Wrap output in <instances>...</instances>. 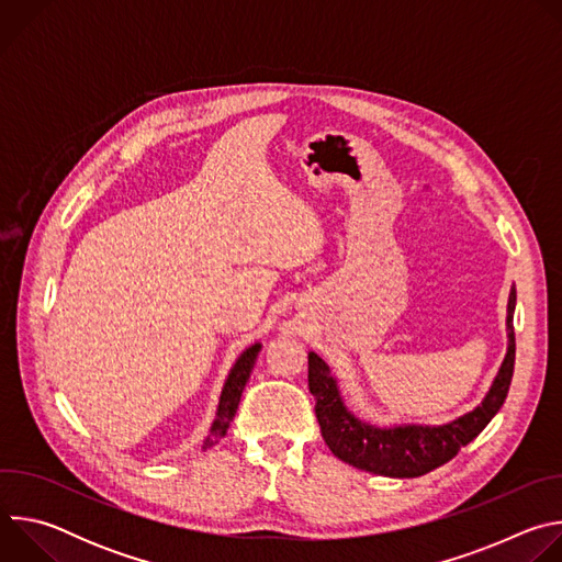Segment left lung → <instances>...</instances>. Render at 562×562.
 <instances>
[{
	"label": "left lung",
	"mask_w": 562,
	"mask_h": 562,
	"mask_svg": "<svg viewBox=\"0 0 562 562\" xmlns=\"http://www.w3.org/2000/svg\"><path fill=\"white\" fill-rule=\"evenodd\" d=\"M516 286L507 302V353L485 397L471 412L442 425H371L360 420L345 403L331 367L315 351H308V391L315 400V418L325 442L336 458L389 477H418L449 462L460 447L469 445L501 412L516 362L514 336Z\"/></svg>",
	"instance_id": "1"
}]
</instances>
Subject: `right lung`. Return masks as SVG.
Wrapping results in <instances>:
<instances>
[{"label": "right lung", "instance_id": "obj_1", "mask_svg": "<svg viewBox=\"0 0 562 562\" xmlns=\"http://www.w3.org/2000/svg\"><path fill=\"white\" fill-rule=\"evenodd\" d=\"M260 351H262V342H254L251 347H247L243 353H239L237 360L233 362V367H231V371L224 380L222 393H220L215 418L209 427V434L200 442L202 451L211 449L213 445H217L226 436V429L233 423V416H235L237 405H239V397H243V391H245V386L251 378V371H254V364H256V358H258Z\"/></svg>", "mask_w": 562, "mask_h": 562}]
</instances>
